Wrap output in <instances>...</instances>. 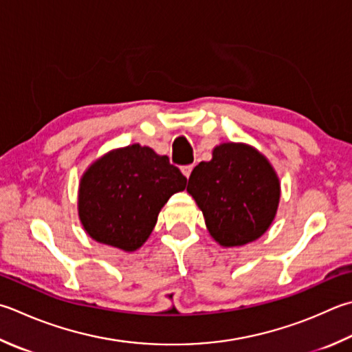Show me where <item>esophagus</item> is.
Segmentation results:
<instances>
[{
    "label": "esophagus",
    "mask_w": 352,
    "mask_h": 352,
    "mask_svg": "<svg viewBox=\"0 0 352 352\" xmlns=\"http://www.w3.org/2000/svg\"><path fill=\"white\" fill-rule=\"evenodd\" d=\"M181 171H182V175L188 179L190 175H191V171H193V165H185V167L181 168Z\"/></svg>",
    "instance_id": "obj_1"
}]
</instances>
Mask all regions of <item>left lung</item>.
<instances>
[{
  "label": "left lung",
  "mask_w": 352,
  "mask_h": 352,
  "mask_svg": "<svg viewBox=\"0 0 352 352\" xmlns=\"http://www.w3.org/2000/svg\"><path fill=\"white\" fill-rule=\"evenodd\" d=\"M187 191L202 211L210 236L223 248L267 233L280 202V181L267 156L243 142H222L191 171Z\"/></svg>",
  "instance_id": "8db88e82"
}]
</instances>
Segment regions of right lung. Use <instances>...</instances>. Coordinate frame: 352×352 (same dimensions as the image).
I'll use <instances>...</instances> for the list:
<instances>
[{
    "label": "right lung",
    "mask_w": 352,
    "mask_h": 352,
    "mask_svg": "<svg viewBox=\"0 0 352 352\" xmlns=\"http://www.w3.org/2000/svg\"><path fill=\"white\" fill-rule=\"evenodd\" d=\"M187 177L167 156L131 144L91 162L79 181L78 216L94 241L136 251L150 237L159 211Z\"/></svg>",
    "instance_id": "1"
}]
</instances>
